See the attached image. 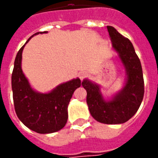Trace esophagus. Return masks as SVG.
Returning <instances> with one entry per match:
<instances>
[{"mask_svg":"<svg viewBox=\"0 0 158 158\" xmlns=\"http://www.w3.org/2000/svg\"><path fill=\"white\" fill-rule=\"evenodd\" d=\"M86 76H87V73H86V72H85V71H83V72H80L79 73V79H81V80H83L84 79H85Z\"/></svg>","mask_w":158,"mask_h":158,"instance_id":"esophagus-1","label":"esophagus"}]
</instances>
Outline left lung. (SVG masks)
<instances>
[{
    "instance_id": "8db88e82",
    "label": "left lung",
    "mask_w": 158,
    "mask_h": 158,
    "mask_svg": "<svg viewBox=\"0 0 158 158\" xmlns=\"http://www.w3.org/2000/svg\"><path fill=\"white\" fill-rule=\"evenodd\" d=\"M107 30L113 47L125 67L128 75L125 86L112 101L106 102L96 85L85 79L82 85L87 91L86 102L91 116L100 123L119 124L127 122L139 109L145 92L144 79L140 61L130 40L112 26H107Z\"/></svg>"
}]
</instances>
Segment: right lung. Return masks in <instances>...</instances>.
<instances>
[{"label":"right lung","mask_w":158,"mask_h":158,"mask_svg":"<svg viewBox=\"0 0 158 158\" xmlns=\"http://www.w3.org/2000/svg\"><path fill=\"white\" fill-rule=\"evenodd\" d=\"M24 45L16 56L12 73V96L17 116L26 127L33 131L39 134L56 132L65 126L68 121V106L70 99L74 90L82 83L79 79H73L60 85L47 94L35 92L30 87L21 69Z\"/></svg>","instance_id":"obj_1"}]
</instances>
